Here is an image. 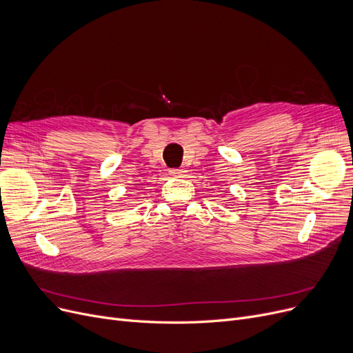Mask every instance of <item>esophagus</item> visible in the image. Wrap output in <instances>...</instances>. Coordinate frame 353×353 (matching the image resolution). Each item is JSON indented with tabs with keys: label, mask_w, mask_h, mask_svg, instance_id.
<instances>
[{
	"label": "esophagus",
	"mask_w": 353,
	"mask_h": 353,
	"mask_svg": "<svg viewBox=\"0 0 353 353\" xmlns=\"http://www.w3.org/2000/svg\"><path fill=\"white\" fill-rule=\"evenodd\" d=\"M170 174L174 176V177H183V176H186V170H184V169H172Z\"/></svg>",
	"instance_id": "34e87169"
}]
</instances>
